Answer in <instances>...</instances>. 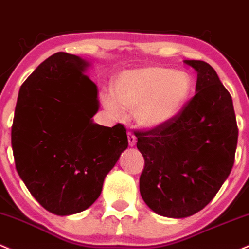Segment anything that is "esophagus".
I'll list each match as a JSON object with an SVG mask.
<instances>
[{
    "instance_id": "34e87169",
    "label": "esophagus",
    "mask_w": 249,
    "mask_h": 249,
    "mask_svg": "<svg viewBox=\"0 0 249 249\" xmlns=\"http://www.w3.org/2000/svg\"><path fill=\"white\" fill-rule=\"evenodd\" d=\"M127 136H128V143H129V145H130V147H134V145L136 144V137H135V135H134L133 133H130V131H128Z\"/></svg>"
}]
</instances>
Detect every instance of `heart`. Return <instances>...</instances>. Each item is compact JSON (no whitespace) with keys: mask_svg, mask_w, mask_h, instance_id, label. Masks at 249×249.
I'll return each instance as SVG.
<instances>
[{"mask_svg":"<svg viewBox=\"0 0 249 249\" xmlns=\"http://www.w3.org/2000/svg\"><path fill=\"white\" fill-rule=\"evenodd\" d=\"M191 89L188 73L143 67L122 72L113 85V95L102 93L101 102L115 118L124 116V108L134 110L136 124L151 129L176 118L188 102Z\"/></svg>","mask_w":249,"mask_h":249,"instance_id":"1","label":"heart"}]
</instances>
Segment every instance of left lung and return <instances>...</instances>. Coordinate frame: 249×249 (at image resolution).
I'll return each mask as SVG.
<instances>
[{
  "instance_id": "1",
  "label": "left lung",
  "mask_w": 249,
  "mask_h": 249,
  "mask_svg": "<svg viewBox=\"0 0 249 249\" xmlns=\"http://www.w3.org/2000/svg\"><path fill=\"white\" fill-rule=\"evenodd\" d=\"M197 72L196 95L175 119L137 131L144 157L140 192L157 214L186 218L217 195L234 164L238 125L232 96L214 69L201 60H184Z\"/></svg>"
}]
</instances>
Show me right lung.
Masks as SVG:
<instances>
[{
  "label": "right lung",
  "instance_id": "add662e5",
  "mask_svg": "<svg viewBox=\"0 0 249 249\" xmlns=\"http://www.w3.org/2000/svg\"><path fill=\"white\" fill-rule=\"evenodd\" d=\"M89 65L66 52L52 54L20 86L15 109L16 170L35 199L57 215L89 209L128 147L124 125L93 122L99 101L85 74Z\"/></svg>",
  "mask_w": 249,
  "mask_h": 249
}]
</instances>
